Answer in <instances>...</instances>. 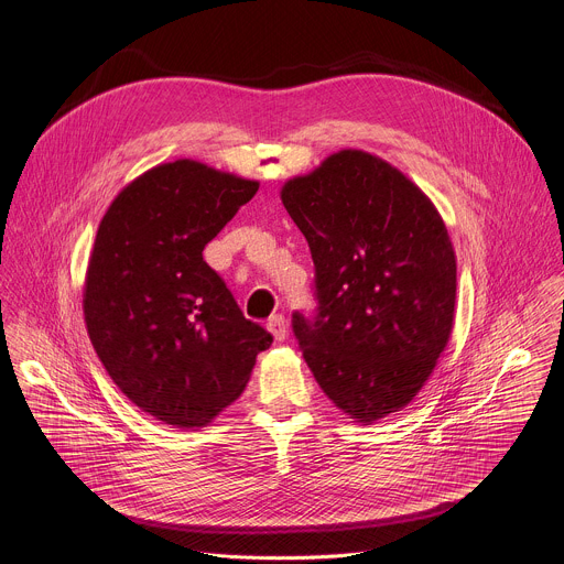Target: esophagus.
Masks as SVG:
<instances>
[{"label":"esophagus","mask_w":564,"mask_h":564,"mask_svg":"<svg viewBox=\"0 0 564 564\" xmlns=\"http://www.w3.org/2000/svg\"><path fill=\"white\" fill-rule=\"evenodd\" d=\"M268 330L274 337V341H283L288 337V321L283 314H274L268 318Z\"/></svg>","instance_id":"34e87169"}]
</instances>
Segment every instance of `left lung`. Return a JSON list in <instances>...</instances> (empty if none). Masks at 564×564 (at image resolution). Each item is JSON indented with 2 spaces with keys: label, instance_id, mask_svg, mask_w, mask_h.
Instances as JSON below:
<instances>
[{
  "label": "left lung",
  "instance_id": "1",
  "mask_svg": "<svg viewBox=\"0 0 564 564\" xmlns=\"http://www.w3.org/2000/svg\"><path fill=\"white\" fill-rule=\"evenodd\" d=\"M318 307L292 316L316 383L359 424L411 404L455 324L457 263L431 198L383 158L341 149L281 187Z\"/></svg>",
  "mask_w": 564,
  "mask_h": 564
}]
</instances>
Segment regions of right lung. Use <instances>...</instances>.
Here are the masks:
<instances>
[{
    "label": "right lung",
    "mask_w": 564,
    "mask_h": 564,
    "mask_svg": "<svg viewBox=\"0 0 564 564\" xmlns=\"http://www.w3.org/2000/svg\"><path fill=\"white\" fill-rule=\"evenodd\" d=\"M257 192L259 181L181 158L131 181L100 220L83 292L87 333L113 383L158 422L209 424L272 344L203 261Z\"/></svg>",
    "instance_id": "add662e5"
}]
</instances>
